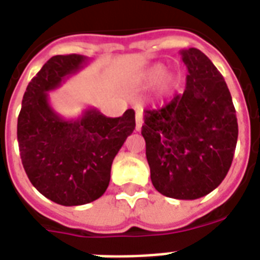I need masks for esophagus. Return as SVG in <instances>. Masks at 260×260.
Returning <instances> with one entry per match:
<instances>
[{"instance_id":"esophagus-1","label":"esophagus","mask_w":260,"mask_h":260,"mask_svg":"<svg viewBox=\"0 0 260 260\" xmlns=\"http://www.w3.org/2000/svg\"><path fill=\"white\" fill-rule=\"evenodd\" d=\"M141 125H143V111H141V109H137L136 111V131H140Z\"/></svg>"}]
</instances>
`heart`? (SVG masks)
<instances>
[{
	"label": "heart",
	"mask_w": 260,
	"mask_h": 260,
	"mask_svg": "<svg viewBox=\"0 0 260 260\" xmlns=\"http://www.w3.org/2000/svg\"><path fill=\"white\" fill-rule=\"evenodd\" d=\"M164 77H166V68H164L163 65H153V67H151L148 71L145 72L144 75L141 76L139 82H140V85L143 88L149 89V88H153V86H156L157 84L163 81L161 90H163L164 93H170L171 90L174 89L175 79L172 76H167L166 79L164 78Z\"/></svg>",
	"instance_id": "b5f03b06"
}]
</instances>
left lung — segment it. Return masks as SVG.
<instances>
[{"instance_id": "8db88e82", "label": "left lung", "mask_w": 260, "mask_h": 260, "mask_svg": "<svg viewBox=\"0 0 260 260\" xmlns=\"http://www.w3.org/2000/svg\"><path fill=\"white\" fill-rule=\"evenodd\" d=\"M187 67L181 94L145 111L141 135L152 184L164 196L199 199L229 172L238 141L235 107L223 76L199 49L180 50Z\"/></svg>"}]
</instances>
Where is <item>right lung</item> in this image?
<instances>
[{
  "mask_svg": "<svg viewBox=\"0 0 260 260\" xmlns=\"http://www.w3.org/2000/svg\"><path fill=\"white\" fill-rule=\"evenodd\" d=\"M81 54H58L31 79L17 121L22 166L36 189L61 206H81L103 196L111 167L135 129V111L107 117L89 108L77 120H65L50 107L48 92L86 64Z\"/></svg>",
  "mask_w": 260,
  "mask_h": 260,
  "instance_id": "right-lung-1",
  "label": "right lung"
}]
</instances>
